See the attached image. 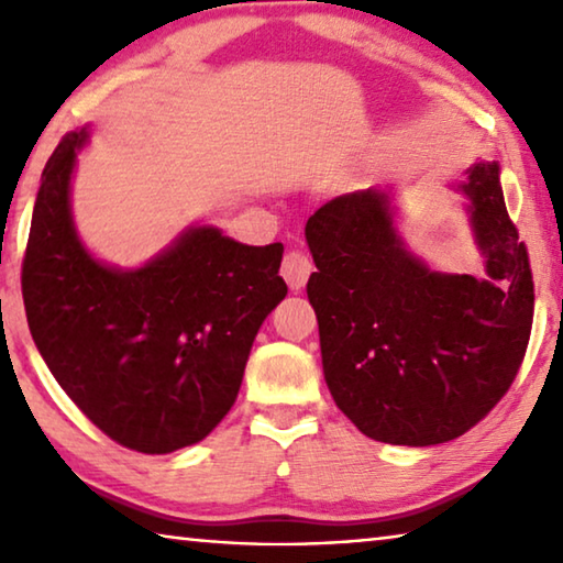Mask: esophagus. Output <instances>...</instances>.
I'll list each match as a JSON object with an SVG mask.
<instances>
[{
	"mask_svg": "<svg viewBox=\"0 0 563 563\" xmlns=\"http://www.w3.org/2000/svg\"><path fill=\"white\" fill-rule=\"evenodd\" d=\"M312 273V263L305 253L300 251H288L283 258L280 265V275L285 278V283L290 285V290L298 292L300 288H305V283H308Z\"/></svg>",
	"mask_w": 563,
	"mask_h": 563,
	"instance_id": "obj_1",
	"label": "esophagus"
}]
</instances>
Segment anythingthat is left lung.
I'll return each instance as SVG.
<instances>
[{
	"label": "left lung",
	"instance_id": "left-lung-1",
	"mask_svg": "<svg viewBox=\"0 0 563 563\" xmlns=\"http://www.w3.org/2000/svg\"><path fill=\"white\" fill-rule=\"evenodd\" d=\"M484 278L437 273L405 245L393 194L367 188L308 218L318 273L322 373L335 405L369 440L430 446L492 412L517 377L533 320L527 245L504 206L497 161L460 186Z\"/></svg>",
	"mask_w": 563,
	"mask_h": 563
}]
</instances>
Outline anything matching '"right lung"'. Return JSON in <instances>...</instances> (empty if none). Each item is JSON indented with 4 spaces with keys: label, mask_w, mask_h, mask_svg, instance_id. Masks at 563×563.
Here are the masks:
<instances>
[{
    "label": "right lung",
    "mask_w": 563,
    "mask_h": 563,
    "mask_svg": "<svg viewBox=\"0 0 563 563\" xmlns=\"http://www.w3.org/2000/svg\"><path fill=\"white\" fill-rule=\"evenodd\" d=\"M66 133L36 194L22 295L36 350L71 402L129 450L201 442L233 407L268 312L288 295L283 243L243 245L194 225L136 271L81 245L71 218L76 151Z\"/></svg>",
    "instance_id": "add662e5"
}]
</instances>
